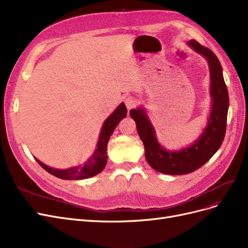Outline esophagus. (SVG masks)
<instances>
[{
    "instance_id": "34e87169",
    "label": "esophagus",
    "mask_w": 248,
    "mask_h": 248,
    "mask_svg": "<svg viewBox=\"0 0 248 248\" xmlns=\"http://www.w3.org/2000/svg\"><path fill=\"white\" fill-rule=\"evenodd\" d=\"M124 104H125L127 110H131L132 108L136 107V105L138 104V101H137V99H135L134 97H132V95H129V97L125 98Z\"/></svg>"
}]
</instances>
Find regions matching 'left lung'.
I'll use <instances>...</instances> for the list:
<instances>
[{"instance_id":"1","label":"left lung","mask_w":248,"mask_h":248,"mask_svg":"<svg viewBox=\"0 0 248 248\" xmlns=\"http://www.w3.org/2000/svg\"><path fill=\"white\" fill-rule=\"evenodd\" d=\"M187 44L207 60L210 70L211 111L207 125L193 144L180 150H167L159 144L155 127L146 110L132 109L130 115L145 149V157L151 168L159 173L183 175L194 172L206 164L217 153L225 139L229 110V93L218 59L209 48L190 40Z\"/></svg>"}]
</instances>
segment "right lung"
I'll return each mask as SVG.
<instances>
[{
	"mask_svg": "<svg viewBox=\"0 0 248 248\" xmlns=\"http://www.w3.org/2000/svg\"><path fill=\"white\" fill-rule=\"evenodd\" d=\"M126 112L127 110L125 105L124 103H122L121 105L108 116V118L103 124L100 137L97 143V148H95L93 155L87 159L82 166L80 165L72 167L70 169H54V168L48 167L42 162H40L39 159H35L45 171L61 179L79 180L94 176V175L101 173L104 170V168H105L107 164V144L110 139V136L112 135L119 122L126 116Z\"/></svg>",
	"mask_w": 248,
	"mask_h": 248,
	"instance_id": "add662e5",
	"label": "right lung"
}]
</instances>
